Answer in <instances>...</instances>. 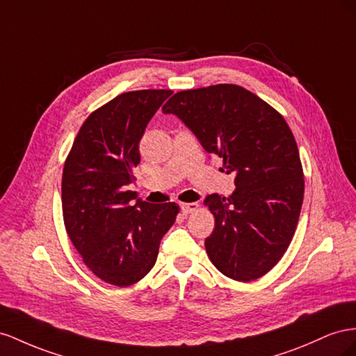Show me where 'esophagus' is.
Returning <instances> with one entry per match:
<instances>
[{
  "label": "esophagus",
  "instance_id": "1",
  "mask_svg": "<svg viewBox=\"0 0 356 356\" xmlns=\"http://www.w3.org/2000/svg\"><path fill=\"white\" fill-rule=\"evenodd\" d=\"M180 209L184 215H189V213L195 211L198 209V202H184V204L180 206Z\"/></svg>",
  "mask_w": 356,
  "mask_h": 356
}]
</instances>
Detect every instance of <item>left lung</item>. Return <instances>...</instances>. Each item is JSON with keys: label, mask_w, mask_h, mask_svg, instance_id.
Masks as SVG:
<instances>
[{"label": "left lung", "mask_w": 356, "mask_h": 356, "mask_svg": "<svg viewBox=\"0 0 356 356\" xmlns=\"http://www.w3.org/2000/svg\"><path fill=\"white\" fill-rule=\"evenodd\" d=\"M164 113L176 115L220 171L234 175L227 198L206 197L215 229L206 238L210 261L238 282L257 280L286 252L296 234L304 198L297 141L286 120L266 101L237 85L180 90Z\"/></svg>", "instance_id": "obj_1"}]
</instances>
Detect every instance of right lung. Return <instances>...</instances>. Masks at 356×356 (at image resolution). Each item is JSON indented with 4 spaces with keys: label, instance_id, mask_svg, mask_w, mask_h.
Wrapping results in <instances>:
<instances>
[{
    "label": "right lung",
    "instance_id": "obj_1",
    "mask_svg": "<svg viewBox=\"0 0 356 356\" xmlns=\"http://www.w3.org/2000/svg\"><path fill=\"white\" fill-rule=\"evenodd\" d=\"M171 94L143 89L108 101L83 122L65 159L67 234L85 266L110 285L125 288L146 276L179 213L176 202L150 204L128 191L140 164V140Z\"/></svg>",
    "mask_w": 356,
    "mask_h": 356
}]
</instances>
